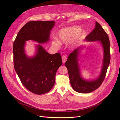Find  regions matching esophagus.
Masks as SVG:
<instances>
[{"mask_svg":"<svg viewBox=\"0 0 120 120\" xmlns=\"http://www.w3.org/2000/svg\"><path fill=\"white\" fill-rule=\"evenodd\" d=\"M67 60V58L66 56H62V60H63V63H64L65 62H66Z\"/></svg>","mask_w":120,"mask_h":120,"instance_id":"34e87169","label":"esophagus"}]
</instances>
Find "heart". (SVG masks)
<instances>
[{"label": "heart", "instance_id": "obj_1", "mask_svg": "<svg viewBox=\"0 0 120 120\" xmlns=\"http://www.w3.org/2000/svg\"><path fill=\"white\" fill-rule=\"evenodd\" d=\"M85 34V31L81 30V27L79 26L65 27L58 32L59 41L57 39L53 40L52 45L56 48H59L60 43L66 44L70 42V47L72 48L81 41Z\"/></svg>", "mask_w": 120, "mask_h": 120}]
</instances>
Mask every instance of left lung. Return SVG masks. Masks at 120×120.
Here are the masks:
<instances>
[{"instance_id": "left-lung-1", "label": "left lung", "mask_w": 120, "mask_h": 120, "mask_svg": "<svg viewBox=\"0 0 120 120\" xmlns=\"http://www.w3.org/2000/svg\"><path fill=\"white\" fill-rule=\"evenodd\" d=\"M85 41L88 42L99 41L103 47L104 57L100 75L95 79L92 80H88L82 78L79 57V52L83 47V45L79 47L69 54L65 65L68 68L69 78L72 89L78 93L87 94L95 90L102 83L110 64L111 56L110 41L108 35L101 25L97 21L95 28L86 36Z\"/></svg>"}]
</instances>
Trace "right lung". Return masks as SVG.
I'll return each mask as SVG.
<instances>
[{"instance_id": "right-lung-1", "label": "right lung", "mask_w": 120, "mask_h": 120, "mask_svg": "<svg viewBox=\"0 0 120 120\" xmlns=\"http://www.w3.org/2000/svg\"><path fill=\"white\" fill-rule=\"evenodd\" d=\"M55 22L31 21L18 33L13 43V61L15 71L22 85L38 95L49 92L53 86L57 69L62 64L60 54H50L41 44L48 42ZM31 40L39 43L36 45L35 55L25 53L26 41Z\"/></svg>"}]
</instances>
